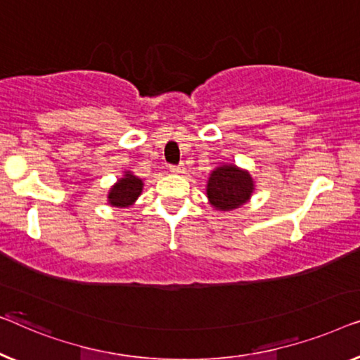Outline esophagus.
<instances>
[{"mask_svg": "<svg viewBox=\"0 0 360 360\" xmlns=\"http://www.w3.org/2000/svg\"><path fill=\"white\" fill-rule=\"evenodd\" d=\"M169 171H171V173H174V174H178V173H182V166L169 165Z\"/></svg>", "mask_w": 360, "mask_h": 360, "instance_id": "obj_1", "label": "esophagus"}]
</instances>
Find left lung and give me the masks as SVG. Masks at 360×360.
<instances>
[{"label": "left lung", "mask_w": 360, "mask_h": 360, "mask_svg": "<svg viewBox=\"0 0 360 360\" xmlns=\"http://www.w3.org/2000/svg\"><path fill=\"white\" fill-rule=\"evenodd\" d=\"M255 189L251 176L236 166H220L210 174L207 195L210 204L220 210H233L241 207Z\"/></svg>", "instance_id": "left-lung-1"}]
</instances>
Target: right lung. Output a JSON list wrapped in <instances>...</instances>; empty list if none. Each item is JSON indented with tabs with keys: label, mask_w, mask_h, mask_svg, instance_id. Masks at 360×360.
Masks as SVG:
<instances>
[{
	"label": "right lung",
	"mask_w": 360,
	"mask_h": 360,
	"mask_svg": "<svg viewBox=\"0 0 360 360\" xmlns=\"http://www.w3.org/2000/svg\"><path fill=\"white\" fill-rule=\"evenodd\" d=\"M143 182L136 176L127 173L122 179H119L109 192V204L114 207H129L136 200V197L140 195Z\"/></svg>",
	"instance_id": "add662e5"
}]
</instances>
